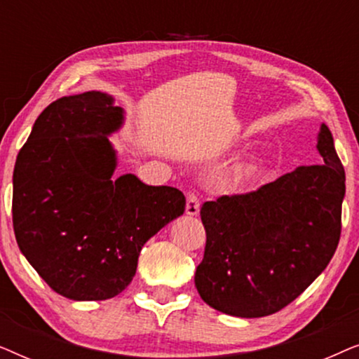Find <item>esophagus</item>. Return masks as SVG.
Wrapping results in <instances>:
<instances>
[{
    "label": "esophagus",
    "mask_w": 359,
    "mask_h": 359,
    "mask_svg": "<svg viewBox=\"0 0 359 359\" xmlns=\"http://www.w3.org/2000/svg\"><path fill=\"white\" fill-rule=\"evenodd\" d=\"M199 198L196 193L188 194V201H186V214L188 215H198L199 214Z\"/></svg>",
    "instance_id": "esophagus-1"
}]
</instances>
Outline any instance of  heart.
I'll return each mask as SVG.
<instances>
[{"label":"heart","mask_w":359,"mask_h":359,"mask_svg":"<svg viewBox=\"0 0 359 359\" xmlns=\"http://www.w3.org/2000/svg\"><path fill=\"white\" fill-rule=\"evenodd\" d=\"M250 170H252V166H250V165H248V166H245V168H243V173H248Z\"/></svg>","instance_id":"heart-1"}]
</instances>
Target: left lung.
I'll use <instances>...</instances> for the list:
<instances>
[{"label":"left lung","mask_w":359,"mask_h":359,"mask_svg":"<svg viewBox=\"0 0 359 359\" xmlns=\"http://www.w3.org/2000/svg\"><path fill=\"white\" fill-rule=\"evenodd\" d=\"M317 151L320 165L297 166L253 193L203 204L208 240L194 284L215 311L271 316L330 263L341 233L345 170L325 124Z\"/></svg>","instance_id":"1"}]
</instances>
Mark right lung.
Here are the masks:
<instances>
[{
	"label": "right lung",
	"instance_id": "right-lung-1",
	"mask_svg": "<svg viewBox=\"0 0 359 359\" xmlns=\"http://www.w3.org/2000/svg\"><path fill=\"white\" fill-rule=\"evenodd\" d=\"M124 109L101 91L63 96L42 111L13 175L19 250L53 291L72 301H104L135 276L147 240L184 212L171 186L127 173L112 180L109 142Z\"/></svg>",
	"mask_w": 359,
	"mask_h": 359
}]
</instances>
